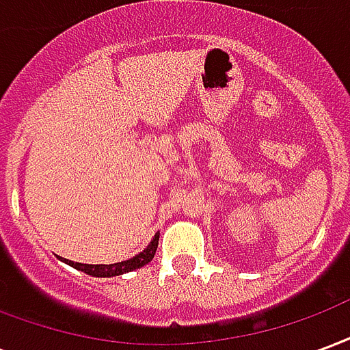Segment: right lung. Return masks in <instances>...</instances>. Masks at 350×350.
<instances>
[{"instance_id":"1","label":"right lung","mask_w":350,"mask_h":350,"mask_svg":"<svg viewBox=\"0 0 350 350\" xmlns=\"http://www.w3.org/2000/svg\"><path fill=\"white\" fill-rule=\"evenodd\" d=\"M157 243H159V232L153 236V240L148 245H146L144 251H140L138 255L135 257L127 258V260H122V262H114V264H82V262H75V260H69V258H62L65 264L72 266L75 270L84 271L88 275L92 278H114V275H122V273H127V271L138 270L142 268L146 264L150 262L157 251Z\"/></svg>"}]
</instances>
